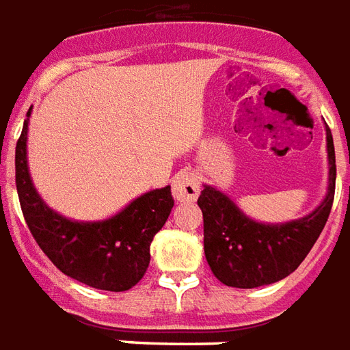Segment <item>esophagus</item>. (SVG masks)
Returning a JSON list of instances; mask_svg holds the SVG:
<instances>
[{
  "label": "esophagus",
  "mask_w": 350,
  "mask_h": 350,
  "mask_svg": "<svg viewBox=\"0 0 350 350\" xmlns=\"http://www.w3.org/2000/svg\"><path fill=\"white\" fill-rule=\"evenodd\" d=\"M172 190L173 198H175L178 203H192V201L198 200V196H200V178H198V175L192 172L177 173L172 183Z\"/></svg>",
  "instance_id": "34e87169"
}]
</instances>
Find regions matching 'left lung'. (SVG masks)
Returning a JSON list of instances; mask_svg holds the SVG:
<instances>
[{"mask_svg":"<svg viewBox=\"0 0 350 350\" xmlns=\"http://www.w3.org/2000/svg\"><path fill=\"white\" fill-rule=\"evenodd\" d=\"M328 186L325 200L302 218L269 224L250 218L228 193L203 185V244L213 274L224 285L256 289L276 283L298 269L325 228L336 188V152L326 126Z\"/></svg>","mask_w":350,"mask_h":350,"instance_id":"1","label":"left lung"}]
</instances>
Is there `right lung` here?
I'll return each instance as SVG.
<instances>
[{"mask_svg":"<svg viewBox=\"0 0 350 350\" xmlns=\"http://www.w3.org/2000/svg\"><path fill=\"white\" fill-rule=\"evenodd\" d=\"M27 111L16 144V190L27 228L57 269L93 289L134 287L150 261L152 237L164 228L173 208L172 186L137 196L109 218L83 221L67 218L48 205L33 185L27 164Z\"/></svg>","mask_w":350,"mask_h":350,"instance_id":"right-lung-1","label":"right lung"}]
</instances>
